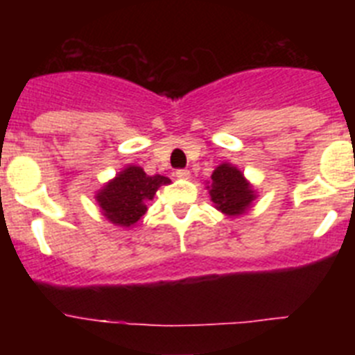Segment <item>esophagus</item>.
<instances>
[{
	"label": "esophagus",
	"mask_w": 355,
	"mask_h": 355,
	"mask_svg": "<svg viewBox=\"0 0 355 355\" xmlns=\"http://www.w3.org/2000/svg\"><path fill=\"white\" fill-rule=\"evenodd\" d=\"M175 178H180V180H188V178H190V172H188L187 168H178V171H175Z\"/></svg>",
	"instance_id": "esophagus-1"
}]
</instances>
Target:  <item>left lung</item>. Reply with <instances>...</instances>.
<instances>
[{
    "label": "left lung",
    "mask_w": 355,
    "mask_h": 355,
    "mask_svg": "<svg viewBox=\"0 0 355 355\" xmlns=\"http://www.w3.org/2000/svg\"><path fill=\"white\" fill-rule=\"evenodd\" d=\"M209 188V187H208ZM211 200L216 209L229 216L241 215L254 200V192L243 174L229 163H222L211 174Z\"/></svg>",
    "instance_id": "1"
}]
</instances>
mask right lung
I'll list each match as a JSON object with an SVG mask.
<instances>
[{
  "mask_svg": "<svg viewBox=\"0 0 355 355\" xmlns=\"http://www.w3.org/2000/svg\"><path fill=\"white\" fill-rule=\"evenodd\" d=\"M168 183L171 180L165 175H147L140 167L131 165L97 193V202L110 222L130 227L147 211L146 202L155 197L156 190Z\"/></svg>",
  "mask_w": 355,
  "mask_h": 355,
  "instance_id": "add662e5",
  "label": "right lung"
}]
</instances>
